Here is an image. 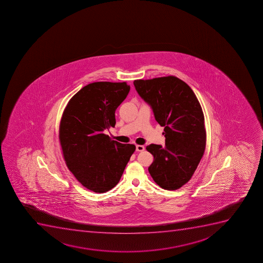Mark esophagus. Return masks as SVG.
<instances>
[{
    "label": "esophagus",
    "mask_w": 263,
    "mask_h": 263,
    "mask_svg": "<svg viewBox=\"0 0 263 263\" xmlns=\"http://www.w3.org/2000/svg\"><path fill=\"white\" fill-rule=\"evenodd\" d=\"M144 150H145V146H141V145H137V146H136V151L143 152Z\"/></svg>",
    "instance_id": "1"
}]
</instances>
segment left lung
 Here are the masks:
<instances>
[{
	"label": "left lung",
	"instance_id": "left-lung-1",
	"mask_svg": "<svg viewBox=\"0 0 263 263\" xmlns=\"http://www.w3.org/2000/svg\"><path fill=\"white\" fill-rule=\"evenodd\" d=\"M134 85L164 127L165 146H146L154 158L149 173L162 189L178 190L192 177L205 151L201 106L190 86L175 76L136 80Z\"/></svg>",
	"mask_w": 263,
	"mask_h": 263
}]
</instances>
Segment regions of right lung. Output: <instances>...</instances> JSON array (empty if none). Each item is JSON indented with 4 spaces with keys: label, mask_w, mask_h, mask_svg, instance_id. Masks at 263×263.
<instances>
[{
    "label": "right lung",
    "mask_w": 263,
    "mask_h": 263,
    "mask_svg": "<svg viewBox=\"0 0 263 263\" xmlns=\"http://www.w3.org/2000/svg\"><path fill=\"white\" fill-rule=\"evenodd\" d=\"M126 82L88 84L68 101L59 127V140L68 170L84 187L104 193L118 183L133 144L112 141L104 131L115 127V111L129 92Z\"/></svg>",
    "instance_id": "right-lung-1"
}]
</instances>
